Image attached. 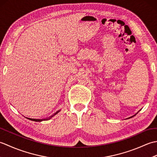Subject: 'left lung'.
Returning a JSON list of instances; mask_svg holds the SVG:
<instances>
[{
    "mask_svg": "<svg viewBox=\"0 0 157 157\" xmlns=\"http://www.w3.org/2000/svg\"><path fill=\"white\" fill-rule=\"evenodd\" d=\"M134 115V116H135V115ZM134 116H132V117H134ZM129 117V118H131V117Z\"/></svg>",
    "mask_w": 157,
    "mask_h": 157,
    "instance_id": "1",
    "label": "left lung"
}]
</instances>
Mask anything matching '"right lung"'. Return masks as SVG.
Here are the masks:
<instances>
[{
  "label": "right lung",
  "instance_id": "obj_1",
  "mask_svg": "<svg viewBox=\"0 0 157 157\" xmlns=\"http://www.w3.org/2000/svg\"><path fill=\"white\" fill-rule=\"evenodd\" d=\"M59 111H60V110H59V111H56L55 113H54V114H53L52 115H51V117H49L48 118H46V119H31V118H28V119H29V120H31V121H37V122H40V121H44V120H48V119H50L51 118H52L53 116H55L56 114H57V113H58Z\"/></svg>",
  "mask_w": 157,
  "mask_h": 157
}]
</instances>
